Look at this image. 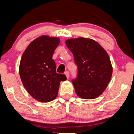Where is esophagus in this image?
<instances>
[{"label":"esophagus","mask_w":134,"mask_h":134,"mask_svg":"<svg viewBox=\"0 0 134 134\" xmlns=\"http://www.w3.org/2000/svg\"><path fill=\"white\" fill-rule=\"evenodd\" d=\"M65 74L66 77V78L68 79L69 78V73L68 71H66V72H65Z\"/></svg>","instance_id":"34e87169"}]
</instances>
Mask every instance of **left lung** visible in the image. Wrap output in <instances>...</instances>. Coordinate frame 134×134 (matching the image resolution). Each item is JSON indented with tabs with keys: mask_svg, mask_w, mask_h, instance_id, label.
Wrapping results in <instances>:
<instances>
[{
	"mask_svg": "<svg viewBox=\"0 0 134 134\" xmlns=\"http://www.w3.org/2000/svg\"><path fill=\"white\" fill-rule=\"evenodd\" d=\"M65 43L78 68L77 77L72 82L77 95L85 99L98 98L112 76L113 68L107 52L90 38H71Z\"/></svg>",
	"mask_w": 134,
	"mask_h": 134,
	"instance_id": "1",
	"label": "left lung"
}]
</instances>
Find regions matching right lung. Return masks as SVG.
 Listing matches in <instances>:
<instances>
[{"mask_svg": "<svg viewBox=\"0 0 134 134\" xmlns=\"http://www.w3.org/2000/svg\"><path fill=\"white\" fill-rule=\"evenodd\" d=\"M58 37L42 35L29 44L22 55L19 72L21 81L31 96L41 102H49L57 96L60 83L66 80L56 72L52 59L60 44Z\"/></svg>", "mask_w": 134, "mask_h": 134, "instance_id": "1", "label": "right lung"}]
</instances>
